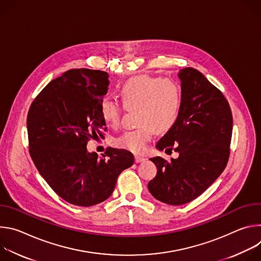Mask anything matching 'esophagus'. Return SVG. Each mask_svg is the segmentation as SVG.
Wrapping results in <instances>:
<instances>
[{"mask_svg": "<svg viewBox=\"0 0 261 261\" xmlns=\"http://www.w3.org/2000/svg\"><path fill=\"white\" fill-rule=\"evenodd\" d=\"M145 159L143 158V157H141V156H138V155H135V162L136 163H141V162H143Z\"/></svg>", "mask_w": 261, "mask_h": 261, "instance_id": "1", "label": "esophagus"}]
</instances>
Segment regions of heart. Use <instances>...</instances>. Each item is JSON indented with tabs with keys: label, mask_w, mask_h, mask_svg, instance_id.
Listing matches in <instances>:
<instances>
[{
	"label": "heart",
	"mask_w": 261,
	"mask_h": 261,
	"mask_svg": "<svg viewBox=\"0 0 261 261\" xmlns=\"http://www.w3.org/2000/svg\"><path fill=\"white\" fill-rule=\"evenodd\" d=\"M123 105L137 108L134 130L125 131L114 141L115 145L132 153H141L155 132L165 133L176 123L181 106V88L173 80L150 75L129 79L118 89ZM101 115L106 125L116 128L120 124L122 108L116 101L105 98L101 102Z\"/></svg>",
	"instance_id": "1"
}]
</instances>
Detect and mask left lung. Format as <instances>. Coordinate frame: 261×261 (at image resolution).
I'll use <instances>...</instances> for the list:
<instances>
[{"label": "left lung", "mask_w": 261, "mask_h": 261, "mask_svg": "<svg viewBox=\"0 0 261 261\" xmlns=\"http://www.w3.org/2000/svg\"><path fill=\"white\" fill-rule=\"evenodd\" d=\"M181 106L174 126L157 142L159 151H174L167 162L150 158L157 167L147 188L159 201L188 203L202 194L226 167L232 134V115L223 94L194 68L179 70Z\"/></svg>", "instance_id": "8db88e82"}]
</instances>
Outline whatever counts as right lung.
Instances as JSON below:
<instances>
[{"instance_id":"1","label":"right lung","mask_w":261,"mask_h":261,"mask_svg":"<svg viewBox=\"0 0 261 261\" xmlns=\"http://www.w3.org/2000/svg\"><path fill=\"white\" fill-rule=\"evenodd\" d=\"M108 85L104 71L71 69L51 81L29 109L32 160L50 188L74 205L106 200L120 173L134 163L123 148H108L101 158L87 148L89 139L106 129L100 106Z\"/></svg>"}]
</instances>
